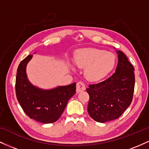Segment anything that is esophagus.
Here are the masks:
<instances>
[{
  "label": "esophagus",
  "mask_w": 149,
  "mask_h": 149,
  "mask_svg": "<svg viewBox=\"0 0 149 149\" xmlns=\"http://www.w3.org/2000/svg\"><path fill=\"white\" fill-rule=\"evenodd\" d=\"M86 89V87H85V85L84 84V83L82 81H79L76 84V92H80L82 91H84Z\"/></svg>",
  "instance_id": "1"
}]
</instances>
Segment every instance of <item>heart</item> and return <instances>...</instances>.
<instances>
[{
    "mask_svg": "<svg viewBox=\"0 0 149 149\" xmlns=\"http://www.w3.org/2000/svg\"><path fill=\"white\" fill-rule=\"evenodd\" d=\"M77 66L85 69V76L90 81H98L113 69L116 56L113 53L97 48H86L78 51L74 57Z\"/></svg>",
    "mask_w": 149,
    "mask_h": 149,
    "instance_id": "b5f03b06",
    "label": "heart"
}]
</instances>
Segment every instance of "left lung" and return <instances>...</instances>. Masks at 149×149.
Returning <instances> with one entry per match:
<instances>
[{"mask_svg":"<svg viewBox=\"0 0 149 149\" xmlns=\"http://www.w3.org/2000/svg\"><path fill=\"white\" fill-rule=\"evenodd\" d=\"M118 62L110 78L89 85V115L99 123L118 118L130 105L133 99L134 69L123 52L118 51Z\"/></svg>","mask_w":149,"mask_h":149,"instance_id":"1","label":"left lung"}]
</instances>
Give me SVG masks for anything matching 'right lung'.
Instances as JSON below:
<instances>
[{
  "label": "right lung",
  "instance_id": "right-lung-1",
  "mask_svg": "<svg viewBox=\"0 0 149 149\" xmlns=\"http://www.w3.org/2000/svg\"><path fill=\"white\" fill-rule=\"evenodd\" d=\"M33 55L24 59L17 68L15 91L19 103L30 118L42 123H52L60 118L68 101L76 93V83L44 90L31 84L26 67Z\"/></svg>",
  "mask_w": 149,
  "mask_h": 149
}]
</instances>
